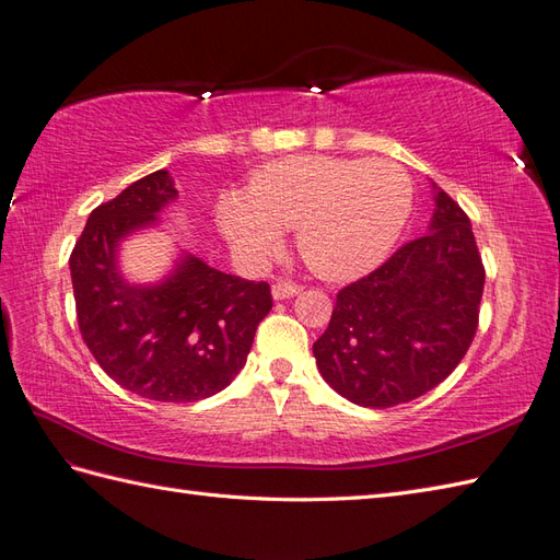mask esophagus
Instances as JSON below:
<instances>
[{"label": "esophagus", "instance_id": "1", "mask_svg": "<svg viewBox=\"0 0 560 560\" xmlns=\"http://www.w3.org/2000/svg\"><path fill=\"white\" fill-rule=\"evenodd\" d=\"M303 285L301 283H293V281H279L271 285V295L277 298V301H285V298H293L295 293H301Z\"/></svg>", "mask_w": 560, "mask_h": 560}]
</instances>
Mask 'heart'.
I'll use <instances>...</instances> for the list:
<instances>
[{
  "mask_svg": "<svg viewBox=\"0 0 560 560\" xmlns=\"http://www.w3.org/2000/svg\"><path fill=\"white\" fill-rule=\"evenodd\" d=\"M412 207V180L388 160L291 158L219 200L217 219L241 255L265 259L295 229V248L324 279H350L392 253Z\"/></svg>",
  "mask_w": 560,
  "mask_h": 560,
  "instance_id": "b5f03b06",
  "label": "heart"
}]
</instances>
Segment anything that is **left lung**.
Masks as SVG:
<instances>
[{
  "label": "left lung",
  "mask_w": 560,
  "mask_h": 560,
  "mask_svg": "<svg viewBox=\"0 0 560 560\" xmlns=\"http://www.w3.org/2000/svg\"><path fill=\"white\" fill-rule=\"evenodd\" d=\"M429 233L336 293L312 346L324 380L362 408H394L439 386L470 348L485 265L470 217L436 190Z\"/></svg>",
  "instance_id": "left-lung-1"
}]
</instances>
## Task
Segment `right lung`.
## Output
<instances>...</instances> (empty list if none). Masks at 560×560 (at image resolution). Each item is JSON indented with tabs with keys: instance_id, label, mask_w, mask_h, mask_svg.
Returning <instances> with one entry per match:
<instances>
[{
	"instance_id": "right-lung-1",
	"label": "right lung",
	"mask_w": 560,
	"mask_h": 560,
	"mask_svg": "<svg viewBox=\"0 0 560 560\" xmlns=\"http://www.w3.org/2000/svg\"><path fill=\"white\" fill-rule=\"evenodd\" d=\"M178 195L166 168L102 202L69 257L78 327L97 365L142 398L195 402L219 394L248 358L271 310L267 281L224 275L186 255L158 285L126 283L116 248Z\"/></svg>"
}]
</instances>
